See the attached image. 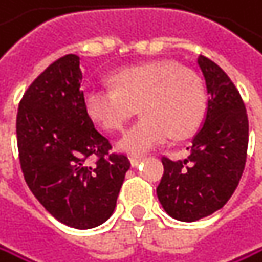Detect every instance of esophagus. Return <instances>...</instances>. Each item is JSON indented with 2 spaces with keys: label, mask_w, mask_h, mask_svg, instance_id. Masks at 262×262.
Here are the masks:
<instances>
[{
  "label": "esophagus",
  "mask_w": 262,
  "mask_h": 262,
  "mask_svg": "<svg viewBox=\"0 0 262 262\" xmlns=\"http://www.w3.org/2000/svg\"><path fill=\"white\" fill-rule=\"evenodd\" d=\"M142 161H143V158H139V156H131V158H129L131 167H137Z\"/></svg>",
  "instance_id": "34e87169"
}]
</instances>
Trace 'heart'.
<instances>
[{"mask_svg":"<svg viewBox=\"0 0 262 262\" xmlns=\"http://www.w3.org/2000/svg\"><path fill=\"white\" fill-rule=\"evenodd\" d=\"M114 87L90 85L84 109L107 131H120L139 111L142 119L119 140V148L142 156L170 137L184 139L200 126L206 111L202 79L168 60L131 65L114 73Z\"/></svg>","mask_w":262,"mask_h":262,"instance_id":"b5f03b06","label":"heart"}]
</instances>
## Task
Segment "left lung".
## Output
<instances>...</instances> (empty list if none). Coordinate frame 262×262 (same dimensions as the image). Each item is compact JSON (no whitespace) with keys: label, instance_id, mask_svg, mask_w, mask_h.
I'll return each mask as SVG.
<instances>
[{"label":"left lung","instance_id":"8db88e82","mask_svg":"<svg viewBox=\"0 0 262 262\" xmlns=\"http://www.w3.org/2000/svg\"><path fill=\"white\" fill-rule=\"evenodd\" d=\"M197 62L209 95L206 119L184 161L162 158L164 175L156 189L165 212L181 222L224 208L239 184L248 147V119L239 90L215 62L205 56Z\"/></svg>","mask_w":262,"mask_h":262}]
</instances>
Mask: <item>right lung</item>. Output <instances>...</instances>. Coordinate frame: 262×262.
I'll use <instances>...</instances> for the list:
<instances>
[{"label": "right lung", "instance_id": "add662e5", "mask_svg": "<svg viewBox=\"0 0 262 262\" xmlns=\"http://www.w3.org/2000/svg\"><path fill=\"white\" fill-rule=\"evenodd\" d=\"M79 57L54 60L25 92L17 114L21 172L35 199L62 224L87 230L106 222L129 161L109 153L111 142L84 109ZM97 156L94 166L86 159Z\"/></svg>", "mask_w": 262, "mask_h": 262}]
</instances>
